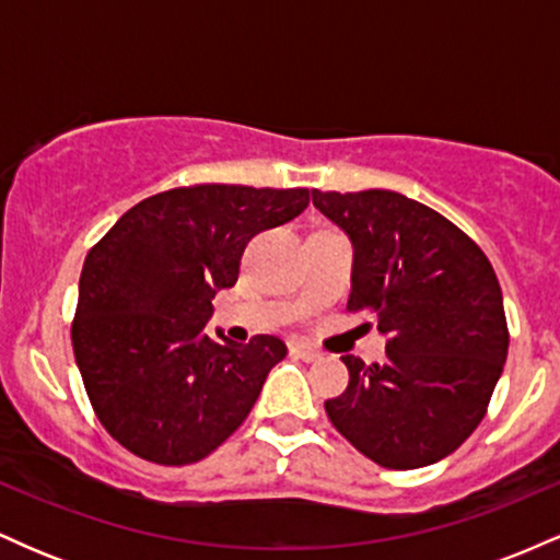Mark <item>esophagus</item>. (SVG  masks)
<instances>
[{
  "label": "esophagus",
  "mask_w": 560,
  "mask_h": 560,
  "mask_svg": "<svg viewBox=\"0 0 560 560\" xmlns=\"http://www.w3.org/2000/svg\"><path fill=\"white\" fill-rule=\"evenodd\" d=\"M289 352H292L294 358H302L305 363H313V361H320V352L316 350V347L305 345V342H292L289 345Z\"/></svg>",
  "instance_id": "obj_1"
}]
</instances>
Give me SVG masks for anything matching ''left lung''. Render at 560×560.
I'll return each mask as SVG.
<instances>
[{
  "mask_svg": "<svg viewBox=\"0 0 560 560\" xmlns=\"http://www.w3.org/2000/svg\"><path fill=\"white\" fill-rule=\"evenodd\" d=\"M313 205L355 249L347 311L389 337L384 363L342 358L350 382L326 416L378 466L436 464L479 427L503 374L498 276L471 236L397 191L313 189Z\"/></svg>",
  "mask_w": 560,
  "mask_h": 560,
  "instance_id": "left-lung-1",
  "label": "left lung"
}]
</instances>
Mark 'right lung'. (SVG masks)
<instances>
[{
  "label": "right lung",
  "mask_w": 560,
  "mask_h": 560,
  "mask_svg": "<svg viewBox=\"0 0 560 560\" xmlns=\"http://www.w3.org/2000/svg\"><path fill=\"white\" fill-rule=\"evenodd\" d=\"M307 189L197 184L141 199L89 249L73 339L96 419L160 466L197 464L229 440L287 345L205 331L247 242L298 218Z\"/></svg>",
  "instance_id": "1"
}]
</instances>
